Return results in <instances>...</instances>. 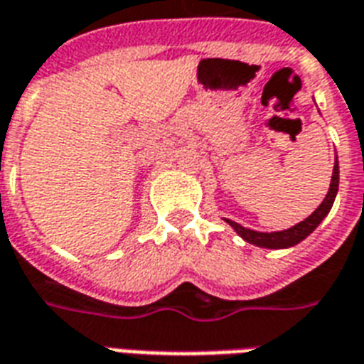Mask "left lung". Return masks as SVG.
I'll return each instance as SVG.
<instances>
[{"label": "left lung", "mask_w": 364, "mask_h": 364, "mask_svg": "<svg viewBox=\"0 0 364 364\" xmlns=\"http://www.w3.org/2000/svg\"><path fill=\"white\" fill-rule=\"evenodd\" d=\"M338 185H340V168H338V160H336V164H333L330 191H328V195H326V198L322 200V204L312 212L311 216L306 218L305 222L297 223V225H293V228H289V230L285 231L260 233V231L247 230V228L239 225L237 222H231V220H225V222L230 223L231 228H233L239 235L243 237L247 243L257 245V247H264V249H287V247H293V245L301 243L306 235H311L312 231L316 230V225L328 216V212H330V208H332L333 204V198L338 195Z\"/></svg>", "instance_id": "left-lung-1"}]
</instances>
